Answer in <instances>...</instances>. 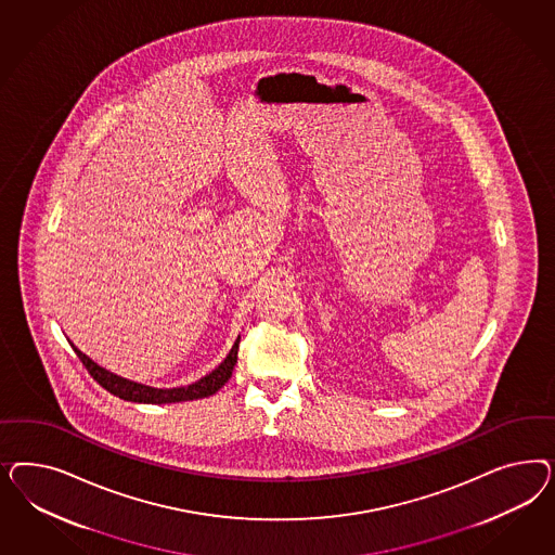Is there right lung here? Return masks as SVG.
<instances>
[{"label": "right lung", "mask_w": 555, "mask_h": 555, "mask_svg": "<svg viewBox=\"0 0 555 555\" xmlns=\"http://www.w3.org/2000/svg\"><path fill=\"white\" fill-rule=\"evenodd\" d=\"M73 346L75 353L79 356V360L83 362L87 372L100 383L101 387L105 388L107 392H112L114 397H119L124 401H132V403L144 404H167V403H183V401H195V399H205L216 395L219 388L223 387L232 372H234L235 362H237V344L240 337L235 339L234 346L230 353L223 358V362L219 364L218 369L211 370L209 374L202 376L197 383L186 385V387L177 388H154L149 385H140L134 380H128L124 376H118L109 370L103 369L98 362H93L87 353L81 352L73 341H68Z\"/></svg>", "instance_id": "right-lung-1"}]
</instances>
